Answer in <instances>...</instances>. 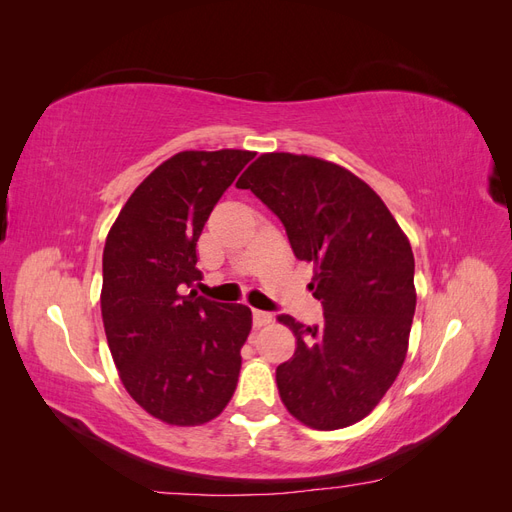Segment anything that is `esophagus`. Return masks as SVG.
Segmentation results:
<instances>
[{"mask_svg":"<svg viewBox=\"0 0 512 512\" xmlns=\"http://www.w3.org/2000/svg\"><path fill=\"white\" fill-rule=\"evenodd\" d=\"M252 318H254V327H256V329L265 327V324H269V322L273 320V316H271L269 312H262V309H254Z\"/></svg>","mask_w":512,"mask_h":512,"instance_id":"esophagus-1","label":"esophagus"}]
</instances>
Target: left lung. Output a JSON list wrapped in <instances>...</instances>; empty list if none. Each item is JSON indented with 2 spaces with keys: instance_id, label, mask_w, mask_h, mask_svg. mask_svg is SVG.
I'll return each instance as SVG.
<instances>
[{
  "instance_id": "1",
  "label": "left lung",
  "mask_w": 512,
  "mask_h": 512,
  "mask_svg": "<svg viewBox=\"0 0 512 512\" xmlns=\"http://www.w3.org/2000/svg\"><path fill=\"white\" fill-rule=\"evenodd\" d=\"M237 188L252 190L284 224L294 256L316 265L309 288L324 322L277 318L297 337L275 371L284 406L320 431L354 425L406 361L416 307L410 241L365 181L327 160L262 153Z\"/></svg>"
}]
</instances>
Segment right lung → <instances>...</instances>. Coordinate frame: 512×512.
Wrapping results in <instances>:
<instances>
[{"mask_svg":"<svg viewBox=\"0 0 512 512\" xmlns=\"http://www.w3.org/2000/svg\"><path fill=\"white\" fill-rule=\"evenodd\" d=\"M254 151H181L138 185L108 232L102 320L130 397L168 425L218 416L237 389L250 307L196 292V241Z\"/></svg>","mask_w":512,"mask_h":512,"instance_id":"add662e5","label":"right lung"}]
</instances>
